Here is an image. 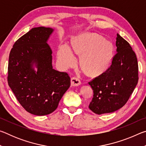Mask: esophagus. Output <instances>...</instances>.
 <instances>
[{
    "label": "esophagus",
    "instance_id": "34e87169",
    "mask_svg": "<svg viewBox=\"0 0 146 146\" xmlns=\"http://www.w3.org/2000/svg\"><path fill=\"white\" fill-rule=\"evenodd\" d=\"M71 86H77L81 84L80 80L78 77H76V76H73V77L71 78Z\"/></svg>",
    "mask_w": 146,
    "mask_h": 146
}]
</instances>
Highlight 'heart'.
Wrapping results in <instances>:
<instances>
[{
	"instance_id": "b5f03b06",
	"label": "heart",
	"mask_w": 146,
	"mask_h": 146,
	"mask_svg": "<svg viewBox=\"0 0 146 146\" xmlns=\"http://www.w3.org/2000/svg\"><path fill=\"white\" fill-rule=\"evenodd\" d=\"M72 48L76 54L83 53L81 64L84 70L90 75L102 73L108 68L113 57L112 44L95 33H84L73 38ZM58 58L64 67L73 66L75 63V56L67 45L59 48Z\"/></svg>"
}]
</instances>
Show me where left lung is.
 <instances>
[{"instance_id": "left-lung-1", "label": "left lung", "mask_w": 146, "mask_h": 146, "mask_svg": "<svg viewBox=\"0 0 146 146\" xmlns=\"http://www.w3.org/2000/svg\"><path fill=\"white\" fill-rule=\"evenodd\" d=\"M117 53L107 70L89 82L93 98L89 108L98 115L114 112L124 106L138 80L136 54L130 44L117 34Z\"/></svg>"}]
</instances>
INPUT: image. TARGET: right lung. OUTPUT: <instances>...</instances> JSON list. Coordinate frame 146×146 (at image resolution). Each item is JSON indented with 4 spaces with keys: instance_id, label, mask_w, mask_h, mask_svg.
I'll list each match as a JSON object with an SVG mask.
<instances>
[{
    "instance_id": "1",
    "label": "right lung",
    "mask_w": 146,
    "mask_h": 146,
    "mask_svg": "<svg viewBox=\"0 0 146 146\" xmlns=\"http://www.w3.org/2000/svg\"><path fill=\"white\" fill-rule=\"evenodd\" d=\"M53 31L42 26L32 28L15 42L9 53L8 85L24 110L35 115L53 112L71 85L67 73L53 69L52 51L47 44Z\"/></svg>"
}]
</instances>
